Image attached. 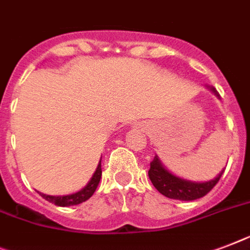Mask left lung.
Listing matches in <instances>:
<instances>
[{
    "mask_svg": "<svg viewBox=\"0 0 250 250\" xmlns=\"http://www.w3.org/2000/svg\"><path fill=\"white\" fill-rule=\"evenodd\" d=\"M214 92V95L218 96V93L214 88H210ZM224 171L221 172L214 180L207 182H192L184 180V178L176 177L171 172H168L160 163V160L155 155L153 162L150 163L149 178L153 182L154 188H157L160 194L167 196L169 199H176V200H195V199L203 198L212 190L220 181L221 176Z\"/></svg>",
    "mask_w": 250,
    "mask_h": 250,
    "instance_id": "1",
    "label": "left lung"
}]
</instances>
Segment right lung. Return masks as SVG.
I'll list each match as a JSON object with an SVG mask.
<instances>
[{
	"instance_id": "right-lung-1",
	"label": "right lung",
	"mask_w": 250,
	"mask_h": 250,
	"mask_svg": "<svg viewBox=\"0 0 250 250\" xmlns=\"http://www.w3.org/2000/svg\"><path fill=\"white\" fill-rule=\"evenodd\" d=\"M100 180H101V159L100 162H99V166H97L96 171H95V173H93L90 182H88V184H87L86 186L81 190V191L76 192V194H72V195H64V196L46 195V194H42V192H40V195L43 199H46L47 202L54 203L55 206H59V207L77 206V204H81V203L88 200V199L93 195V192L96 191L97 186H99Z\"/></svg>"
}]
</instances>
